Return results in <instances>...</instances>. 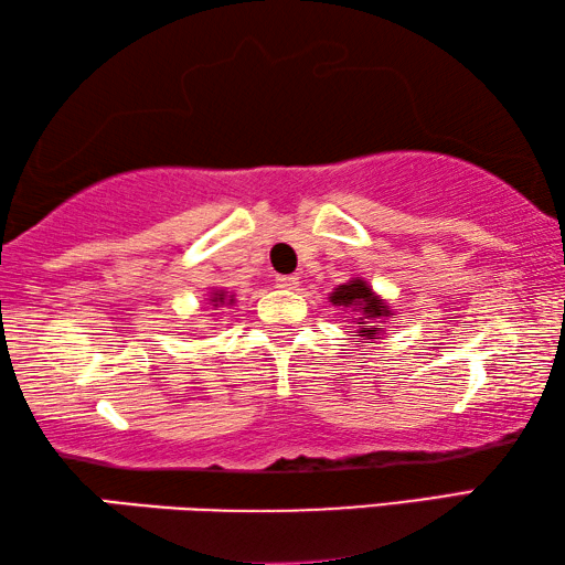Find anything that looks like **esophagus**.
<instances>
[{
  "label": "esophagus",
  "instance_id": "obj_1",
  "mask_svg": "<svg viewBox=\"0 0 565 565\" xmlns=\"http://www.w3.org/2000/svg\"><path fill=\"white\" fill-rule=\"evenodd\" d=\"M275 285H277V288L290 290V288H295V285H298V275H277Z\"/></svg>",
  "mask_w": 565,
  "mask_h": 565
}]
</instances>
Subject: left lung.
Segmentation results:
<instances>
[{
	"mask_svg": "<svg viewBox=\"0 0 565 565\" xmlns=\"http://www.w3.org/2000/svg\"><path fill=\"white\" fill-rule=\"evenodd\" d=\"M335 305H345V308H360L363 310L365 318H383L387 316V308L385 302H381L373 295V290L367 288L363 280H353L348 285H340V288L332 292L330 298ZM360 332H363V340H373L375 338V328L370 326V322H358Z\"/></svg>",
	"mask_w": 565,
	"mask_h": 565,
	"instance_id": "8db88e82",
	"label": "left lung"
}]
</instances>
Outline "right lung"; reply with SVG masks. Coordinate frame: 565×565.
I'll list each match as a JSON object with an SVG mask.
<instances>
[{
  "instance_id": "add662e5",
  "label": "right lung",
  "mask_w": 565,
  "mask_h": 565,
  "mask_svg": "<svg viewBox=\"0 0 565 565\" xmlns=\"http://www.w3.org/2000/svg\"><path fill=\"white\" fill-rule=\"evenodd\" d=\"M212 302H222V298H220V295H217V298H215V300H212Z\"/></svg>"
}]
</instances>
